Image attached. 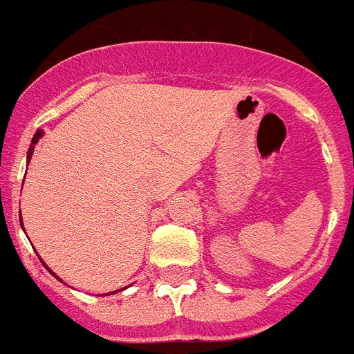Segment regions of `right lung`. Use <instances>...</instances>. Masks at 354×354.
<instances>
[{
    "instance_id": "1",
    "label": "right lung",
    "mask_w": 354,
    "mask_h": 354,
    "mask_svg": "<svg viewBox=\"0 0 354 354\" xmlns=\"http://www.w3.org/2000/svg\"><path fill=\"white\" fill-rule=\"evenodd\" d=\"M41 133H44V131H39V129H38V131H36V135L32 137V144H30V148H29V159H30V155H32V151H34V144L38 142L39 137H41ZM49 272H50V270H49Z\"/></svg>"
}]
</instances>
